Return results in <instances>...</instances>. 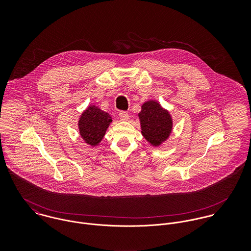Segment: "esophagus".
Here are the masks:
<instances>
[{
	"label": "esophagus",
	"mask_w": 251,
	"mask_h": 251,
	"mask_svg": "<svg viewBox=\"0 0 251 251\" xmlns=\"http://www.w3.org/2000/svg\"><path fill=\"white\" fill-rule=\"evenodd\" d=\"M119 118L121 119V121L126 122V121H128L129 116H128V114H127L126 112H121V113L119 114Z\"/></svg>",
	"instance_id": "1"
}]
</instances>
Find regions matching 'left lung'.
<instances>
[{
  "label": "left lung",
  "instance_id": "1",
  "mask_svg": "<svg viewBox=\"0 0 251 251\" xmlns=\"http://www.w3.org/2000/svg\"><path fill=\"white\" fill-rule=\"evenodd\" d=\"M141 133L147 142L153 147H159L166 142L173 131V118L169 110L159 101L149 100L141 106L138 114Z\"/></svg>",
  "mask_w": 251,
  "mask_h": 251
}]
</instances>
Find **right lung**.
Masks as SVG:
<instances>
[{"label":"right lung","instance_id":"1","mask_svg":"<svg viewBox=\"0 0 251 251\" xmlns=\"http://www.w3.org/2000/svg\"><path fill=\"white\" fill-rule=\"evenodd\" d=\"M111 115L98 105L91 104L86 108L78 119L80 137L90 147L99 146L102 141L109 126L112 124Z\"/></svg>","mask_w":251,"mask_h":251}]
</instances>
